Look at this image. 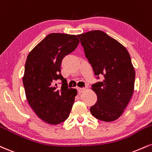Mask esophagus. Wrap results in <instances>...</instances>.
I'll return each mask as SVG.
<instances>
[{"mask_svg":"<svg viewBox=\"0 0 152 152\" xmlns=\"http://www.w3.org/2000/svg\"><path fill=\"white\" fill-rule=\"evenodd\" d=\"M78 91L79 94H81V93H83L84 91L86 90V88H78Z\"/></svg>","mask_w":152,"mask_h":152,"instance_id":"esophagus-1","label":"esophagus"}]
</instances>
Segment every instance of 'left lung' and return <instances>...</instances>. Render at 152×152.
<instances>
[{
	"label": "left lung",
	"mask_w": 152,
	"mask_h": 152,
	"mask_svg": "<svg viewBox=\"0 0 152 152\" xmlns=\"http://www.w3.org/2000/svg\"><path fill=\"white\" fill-rule=\"evenodd\" d=\"M85 55L96 76L104 80L93 84L97 102L91 114L105 122L116 120L123 113L134 92L135 71L127 49L100 30L78 34Z\"/></svg>",
	"instance_id": "obj_1"
}]
</instances>
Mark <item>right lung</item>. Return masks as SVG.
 I'll return each mask as SVG.
<instances>
[{"label": "right lung", "mask_w": 152, "mask_h": 152, "mask_svg": "<svg viewBox=\"0 0 152 152\" xmlns=\"http://www.w3.org/2000/svg\"><path fill=\"white\" fill-rule=\"evenodd\" d=\"M79 42L74 34L51 33L27 55L23 78L25 96L37 115L50 125L68 118L77 95L61 76V64ZM58 80L62 81L61 87L56 83Z\"/></svg>", "instance_id": "obj_1"}]
</instances>
